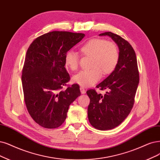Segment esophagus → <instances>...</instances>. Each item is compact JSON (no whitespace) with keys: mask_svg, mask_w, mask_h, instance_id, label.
I'll return each mask as SVG.
<instances>
[{"mask_svg":"<svg viewBox=\"0 0 160 160\" xmlns=\"http://www.w3.org/2000/svg\"><path fill=\"white\" fill-rule=\"evenodd\" d=\"M80 92L82 94H84L86 93V90L84 89L83 88H80Z\"/></svg>","mask_w":160,"mask_h":160,"instance_id":"obj_1","label":"esophagus"}]
</instances>
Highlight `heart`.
Segmentation results:
<instances>
[{
    "label": "heart",
    "instance_id": "obj_1",
    "mask_svg": "<svg viewBox=\"0 0 160 160\" xmlns=\"http://www.w3.org/2000/svg\"><path fill=\"white\" fill-rule=\"evenodd\" d=\"M82 54L92 57L90 70H82L72 76L74 83L82 87H90L98 82L103 74L113 72L119 62V54L117 45L111 41L102 39H93L81 47ZM66 67L72 70L78 67L79 56L70 50L64 57Z\"/></svg>",
    "mask_w": 160,
    "mask_h": 160
}]
</instances>
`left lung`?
<instances>
[{
	"label": "left lung",
	"mask_w": 160,
	"mask_h": 160,
	"mask_svg": "<svg viewBox=\"0 0 160 160\" xmlns=\"http://www.w3.org/2000/svg\"><path fill=\"white\" fill-rule=\"evenodd\" d=\"M99 36L110 37L119 47V62L115 69L96 86L107 90L102 96L94 90L86 92L90 103L88 117L91 125L100 131H107L119 126L131 112L139 84V74L136 53L127 41L111 32Z\"/></svg>",
	"instance_id": "1"
}]
</instances>
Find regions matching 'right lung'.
Listing matches in <instances>:
<instances>
[{
    "label": "right lung",
    "mask_w": 160,
    "mask_h": 160,
    "mask_svg": "<svg viewBox=\"0 0 160 160\" xmlns=\"http://www.w3.org/2000/svg\"><path fill=\"white\" fill-rule=\"evenodd\" d=\"M84 33L55 31L41 35L29 45L22 70V82L26 108L32 119L46 128L60 127L70 105L81 95L64 67L67 52L83 39Z\"/></svg>",
    "instance_id": "right-lung-1"
}]
</instances>
